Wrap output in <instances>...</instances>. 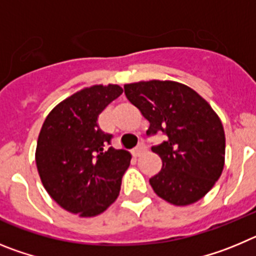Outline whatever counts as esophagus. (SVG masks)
Returning a JSON list of instances; mask_svg holds the SVG:
<instances>
[{
	"label": "esophagus",
	"instance_id": "34e87169",
	"mask_svg": "<svg viewBox=\"0 0 256 256\" xmlns=\"http://www.w3.org/2000/svg\"><path fill=\"white\" fill-rule=\"evenodd\" d=\"M146 150H148V148H146V146L141 144H138V146H137V148H136L134 150L132 151V154H133V156H134V158H138V156H141L142 154L146 152Z\"/></svg>",
	"mask_w": 256,
	"mask_h": 256
}]
</instances>
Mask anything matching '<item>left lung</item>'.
<instances>
[{
  "label": "left lung",
  "mask_w": 256,
  "mask_h": 256,
  "mask_svg": "<svg viewBox=\"0 0 256 256\" xmlns=\"http://www.w3.org/2000/svg\"><path fill=\"white\" fill-rule=\"evenodd\" d=\"M124 94L150 123L146 134L166 136L151 148L162 162L150 178L156 195L177 206L204 198L224 166L226 136L216 112L198 92L173 80L124 84Z\"/></svg>",
  "instance_id": "obj_1"
}]
</instances>
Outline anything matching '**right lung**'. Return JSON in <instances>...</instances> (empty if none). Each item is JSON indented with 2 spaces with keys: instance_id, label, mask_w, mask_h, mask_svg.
<instances>
[{
  "instance_id": "right-lung-1",
  "label": "right lung",
  "mask_w": 256,
  "mask_h": 256,
  "mask_svg": "<svg viewBox=\"0 0 256 256\" xmlns=\"http://www.w3.org/2000/svg\"><path fill=\"white\" fill-rule=\"evenodd\" d=\"M122 94L118 84L83 88L52 108L38 136L36 164L44 187L79 216H98L116 200L130 164L128 151L108 148L112 136L97 123Z\"/></svg>"
}]
</instances>
